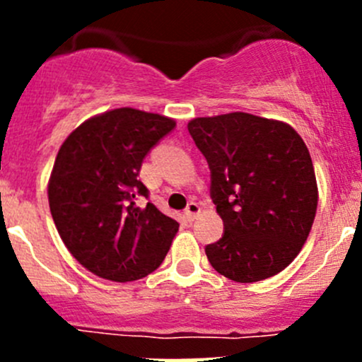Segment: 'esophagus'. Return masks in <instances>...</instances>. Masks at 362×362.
<instances>
[{
  "label": "esophagus",
  "mask_w": 362,
  "mask_h": 362,
  "mask_svg": "<svg viewBox=\"0 0 362 362\" xmlns=\"http://www.w3.org/2000/svg\"><path fill=\"white\" fill-rule=\"evenodd\" d=\"M199 211H202V208H199V204H198V203H194V202H191V203L187 204V208H185L184 214H185V217H187L189 221L192 222V221H194L196 217H198Z\"/></svg>",
  "instance_id": "esophagus-1"
}]
</instances>
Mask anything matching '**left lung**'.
I'll list each match as a JSON object with an SVG mask.
<instances>
[{
  "instance_id": "left-lung-1",
  "label": "left lung",
  "mask_w": 362,
  "mask_h": 362,
  "mask_svg": "<svg viewBox=\"0 0 362 362\" xmlns=\"http://www.w3.org/2000/svg\"><path fill=\"white\" fill-rule=\"evenodd\" d=\"M187 129L224 222L222 238L204 247L210 264L240 284L280 273L305 245L319 199L303 138L289 124L245 112L198 117Z\"/></svg>"
}]
</instances>
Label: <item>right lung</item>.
<instances>
[{"instance_id":"add662e5","label":"right lung","mask_w":362,"mask_h":362,"mask_svg":"<svg viewBox=\"0 0 362 362\" xmlns=\"http://www.w3.org/2000/svg\"><path fill=\"white\" fill-rule=\"evenodd\" d=\"M175 120L115 108L80 124L57 152L49 180L54 224L73 257L101 279L133 282L158 269L178 222L152 203L138 180L145 156Z\"/></svg>"}]
</instances>
